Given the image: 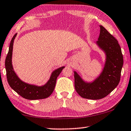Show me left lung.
<instances>
[{
  "mask_svg": "<svg viewBox=\"0 0 131 131\" xmlns=\"http://www.w3.org/2000/svg\"><path fill=\"white\" fill-rule=\"evenodd\" d=\"M96 43L106 55L102 72L92 82L84 81L74 72L75 90L83 98L97 100L103 98L113 91L120 80L123 56L118 41L103 26Z\"/></svg>",
  "mask_w": 131,
  "mask_h": 131,
  "instance_id": "left-lung-1",
  "label": "left lung"
}]
</instances>
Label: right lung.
<instances>
[{"label": "right lung", "instance_id": "right-lung-1", "mask_svg": "<svg viewBox=\"0 0 131 131\" xmlns=\"http://www.w3.org/2000/svg\"><path fill=\"white\" fill-rule=\"evenodd\" d=\"M16 36L17 34H15L11 40L9 50L5 61L6 76L8 84L13 90L25 99L29 100H36L47 98L54 91L57 77L65 66H62L53 71L50 79L44 85L37 86L23 81L15 73L12 65L13 43Z\"/></svg>", "mask_w": 131, "mask_h": 131}]
</instances>
